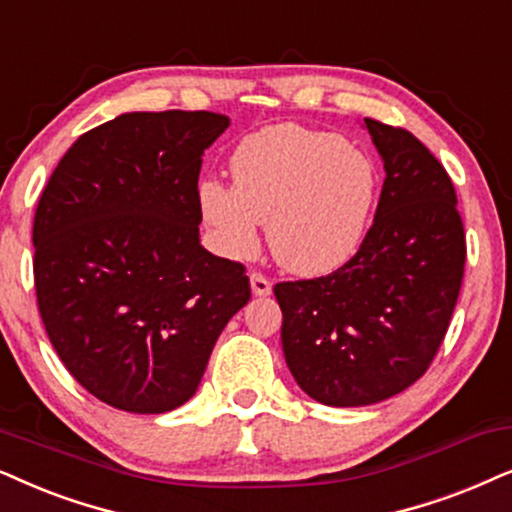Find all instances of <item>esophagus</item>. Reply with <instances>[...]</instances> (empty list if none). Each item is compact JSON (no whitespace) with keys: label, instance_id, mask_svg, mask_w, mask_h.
I'll list each match as a JSON object with an SVG mask.
<instances>
[{"label":"esophagus","instance_id":"34e87169","mask_svg":"<svg viewBox=\"0 0 512 512\" xmlns=\"http://www.w3.org/2000/svg\"><path fill=\"white\" fill-rule=\"evenodd\" d=\"M249 282H251V291H254L256 296H268L272 291L270 280L265 275H261V272H251Z\"/></svg>","mask_w":512,"mask_h":512}]
</instances>
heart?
Returning a JSON list of instances; mask_svg holds the SVG:
<instances>
[{
  "label": "heart",
  "instance_id": "1",
  "mask_svg": "<svg viewBox=\"0 0 512 512\" xmlns=\"http://www.w3.org/2000/svg\"><path fill=\"white\" fill-rule=\"evenodd\" d=\"M232 185L207 178L197 188L202 221L223 254L258 249L268 223L272 256L296 275H324L360 249L376 199L371 159L329 131L265 126L230 157Z\"/></svg>",
  "mask_w": 512,
  "mask_h": 512
}]
</instances>
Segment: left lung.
<instances>
[{
    "instance_id": "obj_1",
    "label": "left lung",
    "mask_w": 512,
    "mask_h": 512,
    "mask_svg": "<svg viewBox=\"0 0 512 512\" xmlns=\"http://www.w3.org/2000/svg\"><path fill=\"white\" fill-rule=\"evenodd\" d=\"M364 124L386 181L360 249L329 275L275 284L289 371L329 407L388 400L426 374L466 265L456 190L437 157L407 129Z\"/></svg>"
}]
</instances>
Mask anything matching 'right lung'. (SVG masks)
<instances>
[{"label":"right lung","instance_id":"1","mask_svg":"<svg viewBox=\"0 0 512 512\" xmlns=\"http://www.w3.org/2000/svg\"><path fill=\"white\" fill-rule=\"evenodd\" d=\"M216 112H126L65 152L35 211V289L79 386L134 414L188 402L216 338L251 298L244 265L199 244Z\"/></svg>","mask_w":512,"mask_h":512}]
</instances>
